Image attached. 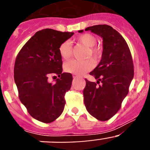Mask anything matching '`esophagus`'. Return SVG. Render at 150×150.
<instances>
[{
    "mask_svg": "<svg viewBox=\"0 0 150 150\" xmlns=\"http://www.w3.org/2000/svg\"><path fill=\"white\" fill-rule=\"evenodd\" d=\"M78 77V76H76V75H74V78H76Z\"/></svg>",
    "mask_w": 150,
    "mask_h": 150,
    "instance_id": "1",
    "label": "esophagus"
}]
</instances>
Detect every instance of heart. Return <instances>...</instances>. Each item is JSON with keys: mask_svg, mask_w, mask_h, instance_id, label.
Here are the masks:
<instances>
[{"mask_svg": "<svg viewBox=\"0 0 150 150\" xmlns=\"http://www.w3.org/2000/svg\"><path fill=\"white\" fill-rule=\"evenodd\" d=\"M76 42L79 44L87 47L86 52V59H90L98 61L102 55V50L98 46L97 38L91 34H84L76 38ZM59 54L64 60H67L72 55V46L69 41H64L60 45L59 49ZM94 62L91 59L85 61L71 60L64 64V68L67 73L74 74H83L91 71L94 67Z\"/></svg>", "mask_w": 150, "mask_h": 150, "instance_id": "1", "label": "heart"}]
</instances>
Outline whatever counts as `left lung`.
Instances as JSON below:
<instances>
[{
    "instance_id": "obj_1",
    "label": "left lung",
    "mask_w": 150,
    "mask_h": 150,
    "mask_svg": "<svg viewBox=\"0 0 150 150\" xmlns=\"http://www.w3.org/2000/svg\"><path fill=\"white\" fill-rule=\"evenodd\" d=\"M85 30L103 38V52L98 65L89 73L98 79L97 83L86 79L84 104L91 116L107 121L119 111L129 91L134 77L132 54L122 36L111 26L98 25Z\"/></svg>"
}]
</instances>
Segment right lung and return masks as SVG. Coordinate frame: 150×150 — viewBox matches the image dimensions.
<instances>
[{
  "mask_svg": "<svg viewBox=\"0 0 150 150\" xmlns=\"http://www.w3.org/2000/svg\"><path fill=\"white\" fill-rule=\"evenodd\" d=\"M73 34L50 28L39 30L24 45L16 59L14 79L18 98L29 114L42 122L55 121L64 108V95L71 88L73 76L62 72L59 49ZM50 75H58L56 83H48Z\"/></svg>",
  "mask_w": 150,
  "mask_h": 150,
  "instance_id": "add662e5",
  "label": "right lung"
}]
</instances>
